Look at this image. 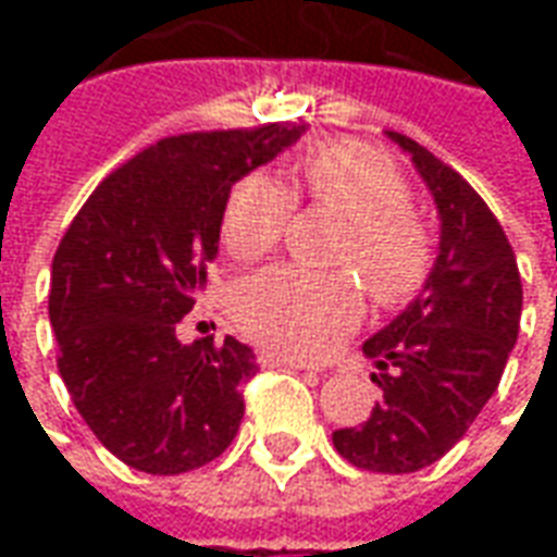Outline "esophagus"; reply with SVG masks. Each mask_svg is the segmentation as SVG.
I'll use <instances>...</instances> for the list:
<instances>
[{
    "label": "esophagus",
    "mask_w": 557,
    "mask_h": 557,
    "mask_svg": "<svg viewBox=\"0 0 557 557\" xmlns=\"http://www.w3.org/2000/svg\"><path fill=\"white\" fill-rule=\"evenodd\" d=\"M259 363L262 367H292V370H310L319 373V367L301 361V358H292V355H277V351H259Z\"/></svg>",
    "instance_id": "esophagus-1"
}]
</instances>
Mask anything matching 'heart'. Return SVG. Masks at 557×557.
I'll list each match as a JSON object with an SVG mask.
<instances>
[{
    "label": "heart",
    "instance_id": "1",
    "mask_svg": "<svg viewBox=\"0 0 557 557\" xmlns=\"http://www.w3.org/2000/svg\"><path fill=\"white\" fill-rule=\"evenodd\" d=\"M295 199L346 218L334 262L361 271L375 304L394 307L420 289L430 271V235L409 208L406 175L373 148L319 146L289 187L253 172L232 184L220 232L238 259H256L286 235ZM235 319L247 337L295 358H322L361 319V289L349 271L274 265L235 289Z\"/></svg>",
    "mask_w": 557,
    "mask_h": 557
}]
</instances>
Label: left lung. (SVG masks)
I'll return each mask as SVG.
<instances>
[{
	"label": "left lung",
	"mask_w": 557,
	"mask_h": 557,
	"mask_svg": "<svg viewBox=\"0 0 557 557\" xmlns=\"http://www.w3.org/2000/svg\"><path fill=\"white\" fill-rule=\"evenodd\" d=\"M430 184L442 247L426 289L363 343L382 387L361 426L334 432L343 459L363 471L409 474L454 447L490 403L519 337L522 280L490 206L444 160L387 131Z\"/></svg>",
	"instance_id": "1"
}]
</instances>
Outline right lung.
Here are the masks:
<instances>
[{
    "label": "right lung",
    "instance_id": "obj_1",
    "mask_svg": "<svg viewBox=\"0 0 557 557\" xmlns=\"http://www.w3.org/2000/svg\"><path fill=\"white\" fill-rule=\"evenodd\" d=\"M298 122L194 131L143 148L103 178L55 247V363L98 442L146 474L218 459L244 418L250 346L175 325L218 256L232 184L301 137Z\"/></svg>",
    "mask_w": 557,
    "mask_h": 557
}]
</instances>
